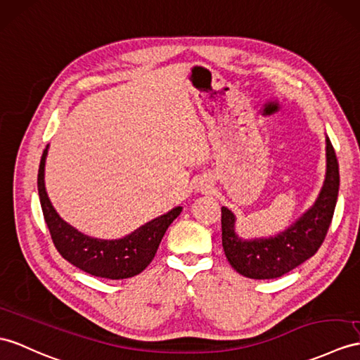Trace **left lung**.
<instances>
[{"label":"left lung","instance_id":"8db88e82","mask_svg":"<svg viewBox=\"0 0 360 360\" xmlns=\"http://www.w3.org/2000/svg\"><path fill=\"white\" fill-rule=\"evenodd\" d=\"M339 192V163L327 137V177L316 203L292 227L275 238L244 241L233 232L235 218L221 207V244L229 264L252 279H271L301 266L319 250L335 214Z\"/></svg>","mask_w":360,"mask_h":360}]
</instances>
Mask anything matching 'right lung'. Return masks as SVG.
<instances>
[{"mask_svg": "<svg viewBox=\"0 0 360 360\" xmlns=\"http://www.w3.org/2000/svg\"><path fill=\"white\" fill-rule=\"evenodd\" d=\"M47 150H44L38 171V192L44 220L60 257L86 274L107 279H125L143 271L159 249V244L169 224L181 212L175 207L155 220L139 227L120 240H98L77 232L67 224L51 206L44 186V165Z\"/></svg>", "mask_w": 360, "mask_h": 360, "instance_id": "obj_1", "label": "right lung"}]
</instances>
